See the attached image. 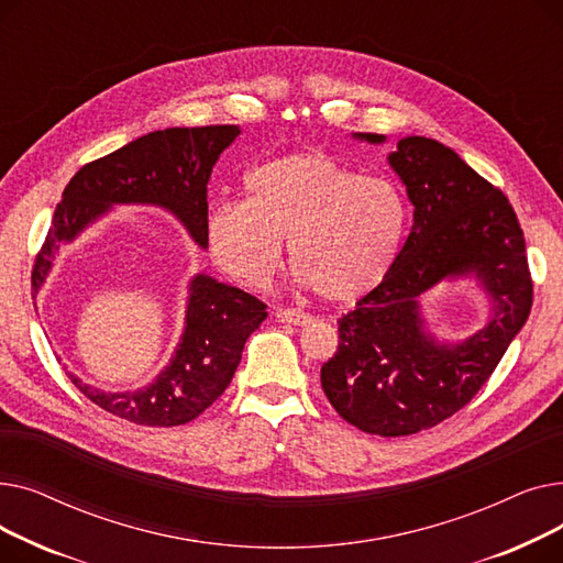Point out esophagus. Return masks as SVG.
Wrapping results in <instances>:
<instances>
[{
  "instance_id": "1",
  "label": "esophagus",
  "mask_w": 563,
  "mask_h": 563,
  "mask_svg": "<svg viewBox=\"0 0 563 563\" xmlns=\"http://www.w3.org/2000/svg\"><path fill=\"white\" fill-rule=\"evenodd\" d=\"M276 319L283 321V323H291V327H306V323L312 321L310 314L299 312V310H289V308H287V310H285V308H278V310H276Z\"/></svg>"
}]
</instances>
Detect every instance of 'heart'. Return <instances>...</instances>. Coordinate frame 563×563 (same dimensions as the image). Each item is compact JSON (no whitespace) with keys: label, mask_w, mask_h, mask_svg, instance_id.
I'll list each match as a JSON object with an SVG mask.
<instances>
[{"label":"heart","mask_w":563,"mask_h":563,"mask_svg":"<svg viewBox=\"0 0 563 563\" xmlns=\"http://www.w3.org/2000/svg\"><path fill=\"white\" fill-rule=\"evenodd\" d=\"M244 196L214 205L202 225L207 257L236 285L269 287L283 240L294 269L329 303H356L390 274L406 205L386 177L319 151L289 153L249 170Z\"/></svg>","instance_id":"1"}]
</instances>
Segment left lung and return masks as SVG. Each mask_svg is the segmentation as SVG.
I'll use <instances>...</instances> for the list:
<instances>
[{"label":"left lung","instance_id":"8db88e82","mask_svg":"<svg viewBox=\"0 0 563 563\" xmlns=\"http://www.w3.org/2000/svg\"><path fill=\"white\" fill-rule=\"evenodd\" d=\"M353 139L386 143L383 134ZM388 164L416 207L412 225L386 280L338 321L321 388L349 424L395 438L435 427L482 390L529 317L531 278L509 198L452 147L406 136ZM470 275L489 297V319L467 341H438L419 299L442 279Z\"/></svg>","mask_w":563,"mask_h":563}]
</instances>
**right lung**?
Listing matches in <instances>:
<instances>
[{"mask_svg": "<svg viewBox=\"0 0 563 563\" xmlns=\"http://www.w3.org/2000/svg\"><path fill=\"white\" fill-rule=\"evenodd\" d=\"M236 125L157 130L121 151L81 166L62 202L36 257L32 289L45 285L58 249L75 242L113 205H155L180 221L191 240L205 249L207 183L219 155L240 136ZM266 319V306L240 287L198 274L189 283L185 331L170 363L151 386L130 393H107L81 383L75 388L111 416L141 427H177L210 408L236 372L253 331Z\"/></svg>", "mask_w": 563, "mask_h": 563, "instance_id": "add662e5", "label": "right lung"}]
</instances>
